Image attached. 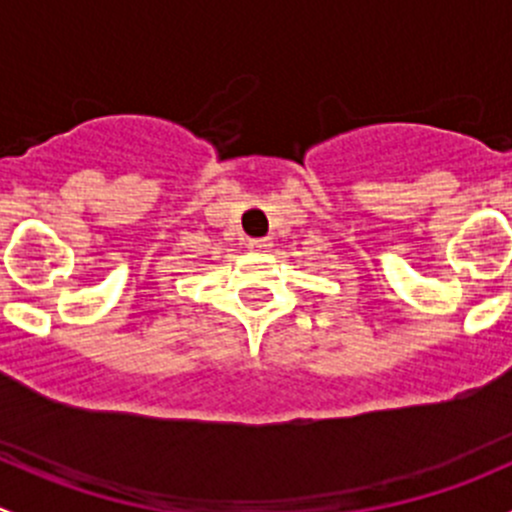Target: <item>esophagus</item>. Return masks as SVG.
Instances as JSON below:
<instances>
[{
	"label": "esophagus",
	"instance_id": "1",
	"mask_svg": "<svg viewBox=\"0 0 512 512\" xmlns=\"http://www.w3.org/2000/svg\"><path fill=\"white\" fill-rule=\"evenodd\" d=\"M247 247H250L252 252H267L272 247V242L267 240V237H262V240H250L247 242Z\"/></svg>",
	"mask_w": 512,
	"mask_h": 512
}]
</instances>
